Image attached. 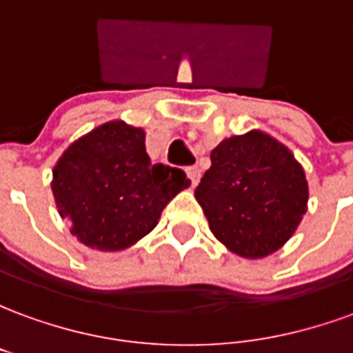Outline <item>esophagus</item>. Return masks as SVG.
<instances>
[{
    "label": "esophagus",
    "instance_id": "obj_1",
    "mask_svg": "<svg viewBox=\"0 0 353 353\" xmlns=\"http://www.w3.org/2000/svg\"><path fill=\"white\" fill-rule=\"evenodd\" d=\"M187 176H189V179H191L192 187H196V183H199V179H200L199 166H189V168H187Z\"/></svg>",
    "mask_w": 353,
    "mask_h": 353
}]
</instances>
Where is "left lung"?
Listing matches in <instances>:
<instances>
[{
    "mask_svg": "<svg viewBox=\"0 0 353 353\" xmlns=\"http://www.w3.org/2000/svg\"><path fill=\"white\" fill-rule=\"evenodd\" d=\"M194 196L221 244L261 259L293 236L306 212L308 183L288 147L252 130L215 147Z\"/></svg>",
    "mask_w": 353,
    "mask_h": 353,
    "instance_id": "1",
    "label": "left lung"
}]
</instances>
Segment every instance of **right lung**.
Listing matches in <instances>:
<instances>
[{"instance_id":"obj_1","label":"right lung","mask_w":353,"mask_h":353,"mask_svg":"<svg viewBox=\"0 0 353 353\" xmlns=\"http://www.w3.org/2000/svg\"><path fill=\"white\" fill-rule=\"evenodd\" d=\"M189 185L183 170L153 164L145 132L123 121L73 141L52 170L58 214L79 242L101 252H121L149 234Z\"/></svg>"}]
</instances>
